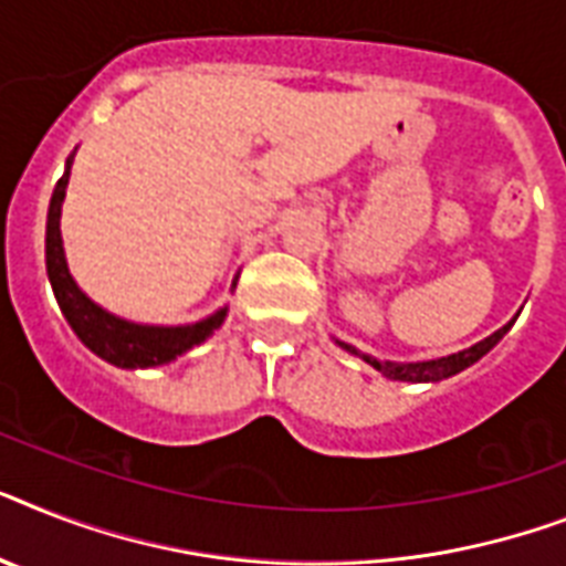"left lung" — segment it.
I'll return each instance as SVG.
<instances>
[{
	"label": "left lung",
	"mask_w": 566,
	"mask_h": 566,
	"mask_svg": "<svg viewBox=\"0 0 566 566\" xmlns=\"http://www.w3.org/2000/svg\"><path fill=\"white\" fill-rule=\"evenodd\" d=\"M512 323H506L503 328H497L491 337L480 339L476 346L465 348V352H457V355H448V357H436V360H421V363H392V360H378V357L371 355H360L355 346H348V343H339V348H346V352H352V355L363 357V360L369 363V366H375V369L380 371V375H387V378L392 380H410V384H436V380H444L450 378V375H459L462 369H468L471 363L480 360L482 355H489L491 348L497 346L500 339L506 337V331L512 328Z\"/></svg>",
	"instance_id": "left-lung-1"
}]
</instances>
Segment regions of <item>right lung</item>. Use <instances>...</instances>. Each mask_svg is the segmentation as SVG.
<instances>
[{
    "label": "right lung",
    "instance_id": "obj_1",
    "mask_svg": "<svg viewBox=\"0 0 566 566\" xmlns=\"http://www.w3.org/2000/svg\"><path fill=\"white\" fill-rule=\"evenodd\" d=\"M72 159H66V171L57 179L49 203V220H45V273L52 282L54 298L66 323L77 334L90 352L101 360L122 366V369H148V366H163V363L177 360L188 348L200 346L227 319V307H220L211 316L191 325H139L122 316L109 314L101 305H95L69 273L66 252H63V238H60V206L66 197L69 174H72ZM238 279L232 282V287Z\"/></svg>",
    "mask_w": 566,
    "mask_h": 566
}]
</instances>
